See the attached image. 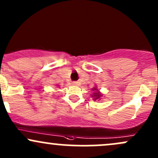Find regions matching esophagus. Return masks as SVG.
<instances>
[{
    "instance_id": "1",
    "label": "esophagus",
    "mask_w": 158,
    "mask_h": 158,
    "mask_svg": "<svg viewBox=\"0 0 158 158\" xmlns=\"http://www.w3.org/2000/svg\"><path fill=\"white\" fill-rule=\"evenodd\" d=\"M73 85H75V86L79 85V82H77V81H74V82H73Z\"/></svg>"
}]
</instances>
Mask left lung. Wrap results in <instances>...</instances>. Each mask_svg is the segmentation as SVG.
I'll return each mask as SVG.
<instances>
[{
	"label": "left lung",
	"mask_w": 158,
	"mask_h": 158,
	"mask_svg": "<svg viewBox=\"0 0 158 158\" xmlns=\"http://www.w3.org/2000/svg\"><path fill=\"white\" fill-rule=\"evenodd\" d=\"M93 91H96V92L93 93V96H92L93 97V99H94V100L99 99L100 97H101V96H102V94H101V93H100L99 91L98 90V89H96V87L93 88Z\"/></svg>",
	"instance_id": "1"
}]
</instances>
